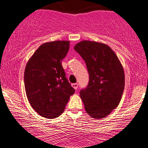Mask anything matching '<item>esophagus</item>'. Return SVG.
Returning <instances> with one entry per match:
<instances>
[{"instance_id": "1", "label": "esophagus", "mask_w": 148, "mask_h": 148, "mask_svg": "<svg viewBox=\"0 0 148 148\" xmlns=\"http://www.w3.org/2000/svg\"><path fill=\"white\" fill-rule=\"evenodd\" d=\"M78 84L77 83L72 84V86H73V88H74V89H75V90H77V88H78Z\"/></svg>"}]
</instances>
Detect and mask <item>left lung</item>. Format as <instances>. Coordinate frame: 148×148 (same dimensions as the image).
Returning a JSON list of instances; mask_svg holds the SVG:
<instances>
[{"mask_svg":"<svg viewBox=\"0 0 148 148\" xmlns=\"http://www.w3.org/2000/svg\"><path fill=\"white\" fill-rule=\"evenodd\" d=\"M86 63L89 82L80 92L86 113L95 119L108 116L119 106L125 88V72L114 51L102 42L82 40L74 46Z\"/></svg>","mask_w":148,"mask_h":148,"instance_id":"obj_1","label":"left lung"}]
</instances>
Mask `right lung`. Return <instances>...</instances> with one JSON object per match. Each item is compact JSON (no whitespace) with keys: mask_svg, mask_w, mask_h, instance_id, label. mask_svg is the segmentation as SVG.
I'll return each mask as SVG.
<instances>
[{"mask_svg":"<svg viewBox=\"0 0 148 148\" xmlns=\"http://www.w3.org/2000/svg\"><path fill=\"white\" fill-rule=\"evenodd\" d=\"M69 48L68 40L45 42L37 49L25 66L27 98L32 108L46 119L60 116L75 91L66 78L62 65Z\"/></svg>","mask_w":148,"mask_h":148,"instance_id":"1","label":"right lung"}]
</instances>
